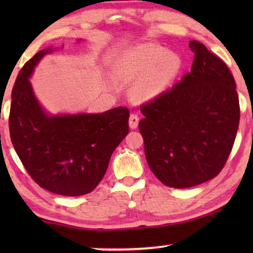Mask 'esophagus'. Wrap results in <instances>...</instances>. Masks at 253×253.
I'll return each mask as SVG.
<instances>
[{"instance_id": "1", "label": "esophagus", "mask_w": 253, "mask_h": 253, "mask_svg": "<svg viewBox=\"0 0 253 253\" xmlns=\"http://www.w3.org/2000/svg\"><path fill=\"white\" fill-rule=\"evenodd\" d=\"M138 123H139V117H138V114L132 113L130 115V119H129V126L131 129H136V127L138 126Z\"/></svg>"}]
</instances>
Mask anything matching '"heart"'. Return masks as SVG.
Returning a JSON list of instances; mask_svg holds the SVG:
<instances>
[{"instance_id": "heart-1", "label": "heart", "mask_w": 253, "mask_h": 253, "mask_svg": "<svg viewBox=\"0 0 253 253\" xmlns=\"http://www.w3.org/2000/svg\"><path fill=\"white\" fill-rule=\"evenodd\" d=\"M182 67L181 57L158 44H141L126 51L117 62L119 74L127 81L140 78L132 94L137 100L154 98L164 92Z\"/></svg>"}]
</instances>
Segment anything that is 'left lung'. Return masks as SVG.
Returning a JSON list of instances; mask_svg holds the SVG:
<instances>
[{
  "label": "left lung",
  "instance_id": "left-lung-1",
  "mask_svg": "<svg viewBox=\"0 0 253 253\" xmlns=\"http://www.w3.org/2000/svg\"><path fill=\"white\" fill-rule=\"evenodd\" d=\"M189 46L191 71L140 106L147 164L159 181L176 189L219 175L240 124L236 83L227 64L199 41Z\"/></svg>",
  "mask_w": 253,
  "mask_h": 253
}]
</instances>
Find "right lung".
Wrapping results in <instances>:
<instances>
[{"instance_id": "add662e5", "label": "right lung", "mask_w": 253, "mask_h": 253, "mask_svg": "<svg viewBox=\"0 0 253 253\" xmlns=\"http://www.w3.org/2000/svg\"><path fill=\"white\" fill-rule=\"evenodd\" d=\"M43 49L17 76L9 115L10 137L26 171L38 185L61 196L77 197L96 188L110 157L129 132V109L102 114L48 116L33 94L29 77Z\"/></svg>"}]
</instances>
